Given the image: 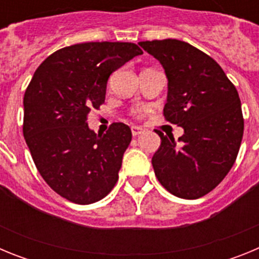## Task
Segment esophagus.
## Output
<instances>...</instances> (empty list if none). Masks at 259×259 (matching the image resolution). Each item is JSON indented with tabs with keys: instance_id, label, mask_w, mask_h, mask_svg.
Masks as SVG:
<instances>
[{
	"instance_id": "34e87169",
	"label": "esophagus",
	"mask_w": 259,
	"mask_h": 259,
	"mask_svg": "<svg viewBox=\"0 0 259 259\" xmlns=\"http://www.w3.org/2000/svg\"><path fill=\"white\" fill-rule=\"evenodd\" d=\"M131 131H132V135H134V136H139V135L143 134L144 130H143V127H139V125H132Z\"/></svg>"
}]
</instances>
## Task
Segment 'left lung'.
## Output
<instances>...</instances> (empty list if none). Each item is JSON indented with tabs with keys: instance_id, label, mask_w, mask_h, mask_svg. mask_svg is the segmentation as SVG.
Returning <instances> with one entry per match:
<instances>
[{
	"instance_id": "left-lung-1",
	"label": "left lung",
	"mask_w": 259,
	"mask_h": 259,
	"mask_svg": "<svg viewBox=\"0 0 259 259\" xmlns=\"http://www.w3.org/2000/svg\"><path fill=\"white\" fill-rule=\"evenodd\" d=\"M139 45L161 62L166 72L164 119L184 130L179 143L172 135L155 131L161 137L152 158L155 176L176 197H202L236 161L244 134L239 93L221 66L188 42L166 38Z\"/></svg>"
}]
</instances>
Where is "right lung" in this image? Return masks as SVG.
<instances>
[{"mask_svg": "<svg viewBox=\"0 0 259 259\" xmlns=\"http://www.w3.org/2000/svg\"><path fill=\"white\" fill-rule=\"evenodd\" d=\"M143 54L134 42H84L62 48L35 71L23 98V135L50 188L71 202L102 200L118 182L131 128L89 130L92 109L105 102L109 76Z\"/></svg>", "mask_w": 259, "mask_h": 259, "instance_id": "obj_1", "label": "right lung"}]
</instances>
